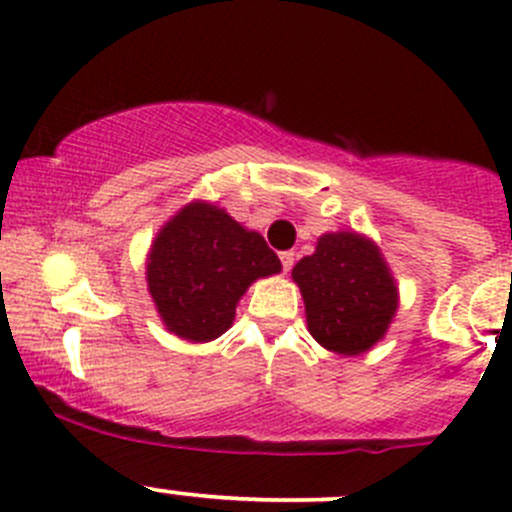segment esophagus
Returning a JSON list of instances; mask_svg holds the SVG:
<instances>
[{"label": "esophagus", "mask_w": 512, "mask_h": 512, "mask_svg": "<svg viewBox=\"0 0 512 512\" xmlns=\"http://www.w3.org/2000/svg\"><path fill=\"white\" fill-rule=\"evenodd\" d=\"M280 260H282V270L289 272V270H292V265H294V252H282Z\"/></svg>", "instance_id": "1"}]
</instances>
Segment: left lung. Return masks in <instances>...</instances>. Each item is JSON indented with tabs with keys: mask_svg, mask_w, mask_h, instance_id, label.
<instances>
[{
	"mask_svg": "<svg viewBox=\"0 0 512 512\" xmlns=\"http://www.w3.org/2000/svg\"><path fill=\"white\" fill-rule=\"evenodd\" d=\"M307 329L327 352L359 356L384 339L399 309V287L371 237L324 232L292 270Z\"/></svg>",
	"mask_w": 512,
	"mask_h": 512,
	"instance_id": "obj_1",
	"label": "left lung"
}]
</instances>
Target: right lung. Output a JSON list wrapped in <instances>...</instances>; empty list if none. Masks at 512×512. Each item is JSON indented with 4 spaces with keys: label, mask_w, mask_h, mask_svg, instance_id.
Wrapping results in <instances>:
<instances>
[{
    "label": "right lung",
    "mask_w": 512,
    "mask_h": 512,
    "mask_svg": "<svg viewBox=\"0 0 512 512\" xmlns=\"http://www.w3.org/2000/svg\"><path fill=\"white\" fill-rule=\"evenodd\" d=\"M282 262L265 237L208 200H190L158 230L146 257L156 312L175 337L213 342L232 327L237 302Z\"/></svg>",
    "instance_id": "1"
}]
</instances>
